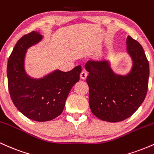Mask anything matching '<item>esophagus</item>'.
I'll return each mask as SVG.
<instances>
[{
  "mask_svg": "<svg viewBox=\"0 0 154 154\" xmlns=\"http://www.w3.org/2000/svg\"><path fill=\"white\" fill-rule=\"evenodd\" d=\"M79 76H80V78L82 79H86V78H87L88 75H87V73H86L85 72H82Z\"/></svg>",
  "mask_w": 154,
  "mask_h": 154,
  "instance_id": "obj_1",
  "label": "esophagus"
}]
</instances>
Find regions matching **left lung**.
<instances>
[{"instance_id": "8db88e82", "label": "left lung", "mask_w": 154, "mask_h": 154, "mask_svg": "<svg viewBox=\"0 0 154 154\" xmlns=\"http://www.w3.org/2000/svg\"><path fill=\"white\" fill-rule=\"evenodd\" d=\"M127 52L132 66L126 75H118L111 69L110 61H88L89 105L98 119L109 122L123 121L132 116L142 104L147 94L149 63L143 47L128 36Z\"/></svg>"}]
</instances>
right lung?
<instances>
[{
    "mask_svg": "<svg viewBox=\"0 0 154 154\" xmlns=\"http://www.w3.org/2000/svg\"><path fill=\"white\" fill-rule=\"evenodd\" d=\"M43 35L32 31L18 40L8 58L7 77L10 96L17 109L36 122L50 121L64 109L69 93L79 80L81 66L69 72L56 69L42 78H32L24 68L28 48L36 45Z\"/></svg>",
    "mask_w": 154,
    "mask_h": 154,
    "instance_id": "obj_1",
    "label": "right lung"
}]
</instances>
